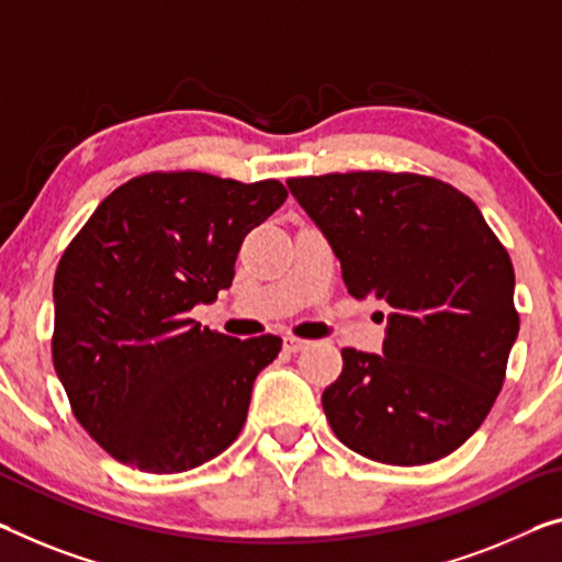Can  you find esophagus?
<instances>
[{
	"label": "esophagus",
	"mask_w": 562,
	"mask_h": 562,
	"mask_svg": "<svg viewBox=\"0 0 562 562\" xmlns=\"http://www.w3.org/2000/svg\"><path fill=\"white\" fill-rule=\"evenodd\" d=\"M282 346H284V350H290V353H297V350L307 348L310 342H307V340H303V338H295V335H284V338H282Z\"/></svg>",
	"instance_id": "esophagus-1"
}]
</instances>
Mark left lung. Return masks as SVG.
Here are the masks:
<instances>
[{"label": "left lung", "mask_w": 562, "mask_h": 562, "mask_svg": "<svg viewBox=\"0 0 562 562\" xmlns=\"http://www.w3.org/2000/svg\"><path fill=\"white\" fill-rule=\"evenodd\" d=\"M288 187L350 295L391 307L383 353L342 348V373L323 391L335 437L383 464L451 454L487 418L520 330L507 249L472 199L431 176L353 171Z\"/></svg>", "instance_id": "left-lung-1"}]
</instances>
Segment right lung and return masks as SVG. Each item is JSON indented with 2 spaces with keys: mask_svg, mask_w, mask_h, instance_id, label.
Here are the masks:
<instances>
[{
  "mask_svg": "<svg viewBox=\"0 0 562 562\" xmlns=\"http://www.w3.org/2000/svg\"><path fill=\"white\" fill-rule=\"evenodd\" d=\"M284 199L274 179L154 171L100 201L67 245L53 363L75 418L113 459L176 474L239 437L282 340L214 333L189 310L229 288L241 241Z\"/></svg>",
  "mask_w": 562,
  "mask_h": 562,
  "instance_id": "1",
  "label": "right lung"
}]
</instances>
